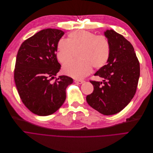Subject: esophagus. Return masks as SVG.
<instances>
[{
	"label": "esophagus",
	"mask_w": 153,
	"mask_h": 153,
	"mask_svg": "<svg viewBox=\"0 0 153 153\" xmlns=\"http://www.w3.org/2000/svg\"><path fill=\"white\" fill-rule=\"evenodd\" d=\"M85 82L84 80H82V79H76L75 80V83H77V84H82Z\"/></svg>",
	"instance_id": "1"
}]
</instances>
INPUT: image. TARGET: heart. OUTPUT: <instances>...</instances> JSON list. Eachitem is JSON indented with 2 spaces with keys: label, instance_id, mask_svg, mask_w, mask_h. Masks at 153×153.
<instances>
[{
  "label": "heart",
  "instance_id": "1",
  "mask_svg": "<svg viewBox=\"0 0 153 153\" xmlns=\"http://www.w3.org/2000/svg\"><path fill=\"white\" fill-rule=\"evenodd\" d=\"M79 49V59L63 67V72L72 78L82 79L90 74L93 66L100 68L107 63L110 55V45L104 35L77 30L68 35L67 40L60 39L56 43V57L62 63L71 59L74 50Z\"/></svg>",
  "mask_w": 153,
  "mask_h": 153
}]
</instances>
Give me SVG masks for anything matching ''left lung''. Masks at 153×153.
I'll list each match as a JSON object with an SVG mask.
<instances>
[{
  "label": "left lung",
  "instance_id": "8db88e82",
  "mask_svg": "<svg viewBox=\"0 0 153 153\" xmlns=\"http://www.w3.org/2000/svg\"><path fill=\"white\" fill-rule=\"evenodd\" d=\"M104 35L110 43V55L107 64L94 74L103 80L90 81L94 90L86 99L99 113L112 115L124 109L134 97L140 67L131 43L111 29Z\"/></svg>",
  "mask_w": 153,
  "mask_h": 153
}]
</instances>
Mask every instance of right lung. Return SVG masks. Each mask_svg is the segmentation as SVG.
Masks as SVG:
<instances>
[{"mask_svg": "<svg viewBox=\"0 0 153 153\" xmlns=\"http://www.w3.org/2000/svg\"><path fill=\"white\" fill-rule=\"evenodd\" d=\"M64 32L43 29L25 40L19 48L14 79L19 96L33 113L48 116L56 112L66 99V88L74 81L62 75L52 81L60 70L56 43Z\"/></svg>", "mask_w": 153, "mask_h": 153, "instance_id": "right-lung-1", "label": "right lung"}]
</instances>
